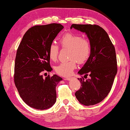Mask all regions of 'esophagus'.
<instances>
[{"mask_svg": "<svg viewBox=\"0 0 130 130\" xmlns=\"http://www.w3.org/2000/svg\"><path fill=\"white\" fill-rule=\"evenodd\" d=\"M71 78H72L71 77H66V78H64V80H67V81H69V80H70Z\"/></svg>", "mask_w": 130, "mask_h": 130, "instance_id": "1", "label": "esophagus"}]
</instances>
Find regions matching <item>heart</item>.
Listing matches in <instances>:
<instances>
[{"instance_id":"1","label":"heart","mask_w":130,"mask_h":130,"mask_svg":"<svg viewBox=\"0 0 130 130\" xmlns=\"http://www.w3.org/2000/svg\"><path fill=\"white\" fill-rule=\"evenodd\" d=\"M59 43L62 48L70 49L69 58L71 59L61 62L56 66L55 71L59 75L69 76L72 75L73 70L76 67L75 59L79 63H83L88 59L91 51V43L88 39L72 33H67L62 36L59 39ZM59 53L58 46L54 43L50 45L48 56L50 60H57Z\"/></svg>"}]
</instances>
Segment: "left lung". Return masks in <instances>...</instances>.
<instances>
[{"label":"left lung","instance_id":"left-lung-1","mask_svg":"<svg viewBox=\"0 0 130 130\" xmlns=\"http://www.w3.org/2000/svg\"><path fill=\"white\" fill-rule=\"evenodd\" d=\"M72 28L85 32L91 43L89 58L78 72L90 78H77L81 88L75 95L81 104L94 105L103 101L110 91L117 72L115 47L108 34L98 25L73 24Z\"/></svg>","mask_w":130,"mask_h":130}]
</instances>
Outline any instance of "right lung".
I'll return each mask as SVG.
<instances>
[{
    "label": "right lung",
    "instance_id": "add662e5",
    "mask_svg": "<svg viewBox=\"0 0 130 130\" xmlns=\"http://www.w3.org/2000/svg\"><path fill=\"white\" fill-rule=\"evenodd\" d=\"M63 28L57 23L33 26L26 32L17 50L14 83L22 100L32 108L47 109L56 103V87L62 78L57 75L44 78L42 74L52 70L49 47Z\"/></svg>",
    "mask_w": 130,
    "mask_h": 130
}]
</instances>
